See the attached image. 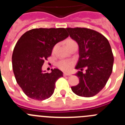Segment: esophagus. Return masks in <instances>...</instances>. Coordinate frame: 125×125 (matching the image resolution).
Returning <instances> with one entry per match:
<instances>
[{"instance_id": "esophagus-1", "label": "esophagus", "mask_w": 125, "mask_h": 125, "mask_svg": "<svg viewBox=\"0 0 125 125\" xmlns=\"http://www.w3.org/2000/svg\"><path fill=\"white\" fill-rule=\"evenodd\" d=\"M63 75L64 76H71V74L68 73H64Z\"/></svg>"}]
</instances>
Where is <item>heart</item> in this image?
Instances as JSON below:
<instances>
[{"instance_id":"heart-1","label":"heart","mask_w":125,"mask_h":125,"mask_svg":"<svg viewBox=\"0 0 125 125\" xmlns=\"http://www.w3.org/2000/svg\"><path fill=\"white\" fill-rule=\"evenodd\" d=\"M77 44L76 41H74L73 39H68L66 41V46L68 48L73 45ZM56 46L53 47L52 52H54L56 49ZM57 66L59 69H61L64 71H69L73 68V66L74 65V62L73 61H68V60H61L57 62Z\"/></svg>"}]
</instances>
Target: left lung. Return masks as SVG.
<instances>
[{"instance_id": "8db88e82", "label": "left lung", "mask_w": 125, "mask_h": 125, "mask_svg": "<svg viewBox=\"0 0 125 125\" xmlns=\"http://www.w3.org/2000/svg\"><path fill=\"white\" fill-rule=\"evenodd\" d=\"M66 30L79 45V58L76 69L80 70L76 73L79 83L71 89L80 96H94L105 86L112 73L114 57L110 43L94 30L85 27H68Z\"/></svg>"}]
</instances>
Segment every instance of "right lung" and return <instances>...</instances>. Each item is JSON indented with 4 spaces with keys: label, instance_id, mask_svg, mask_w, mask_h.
Masks as SVG:
<instances>
[{
    "label": "right lung",
    "instance_id": "add662e5",
    "mask_svg": "<svg viewBox=\"0 0 125 125\" xmlns=\"http://www.w3.org/2000/svg\"><path fill=\"white\" fill-rule=\"evenodd\" d=\"M69 36L64 28L33 29L24 33L13 51L12 69L17 84L25 95L42 101L50 98L56 81L62 76L58 69L44 73L42 66L53 47Z\"/></svg>",
    "mask_w": 125,
    "mask_h": 125
}]
</instances>
